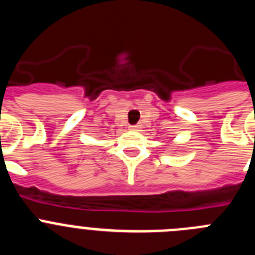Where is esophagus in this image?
Segmentation results:
<instances>
[{
	"label": "esophagus",
	"mask_w": 255,
	"mask_h": 255,
	"mask_svg": "<svg viewBox=\"0 0 255 255\" xmlns=\"http://www.w3.org/2000/svg\"><path fill=\"white\" fill-rule=\"evenodd\" d=\"M130 129H131V130H138L139 129V125H131V126H130Z\"/></svg>",
	"instance_id": "34e87169"
}]
</instances>
